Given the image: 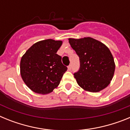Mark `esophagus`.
<instances>
[{"instance_id": "34e87169", "label": "esophagus", "mask_w": 130, "mask_h": 130, "mask_svg": "<svg viewBox=\"0 0 130 130\" xmlns=\"http://www.w3.org/2000/svg\"><path fill=\"white\" fill-rule=\"evenodd\" d=\"M68 70H72V64H70V65L68 66Z\"/></svg>"}]
</instances>
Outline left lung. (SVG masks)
Masks as SVG:
<instances>
[{
    "mask_svg": "<svg viewBox=\"0 0 130 130\" xmlns=\"http://www.w3.org/2000/svg\"><path fill=\"white\" fill-rule=\"evenodd\" d=\"M69 43L79 57L80 67L73 73L81 88L97 92L109 85L115 64L109 48L92 38L69 39Z\"/></svg>",
    "mask_w": 130,
    "mask_h": 130,
    "instance_id": "1",
    "label": "left lung"
}]
</instances>
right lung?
Listing matches in <instances>:
<instances>
[{
	"label": "right lung",
	"mask_w": 130,
	"mask_h": 130,
	"mask_svg": "<svg viewBox=\"0 0 130 130\" xmlns=\"http://www.w3.org/2000/svg\"><path fill=\"white\" fill-rule=\"evenodd\" d=\"M62 41L42 40L32 45L21 60V75L26 86L42 94L50 93L59 85L67 67L57 54Z\"/></svg>",
	"instance_id": "right-lung-1"
}]
</instances>
